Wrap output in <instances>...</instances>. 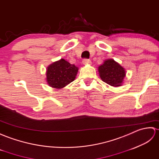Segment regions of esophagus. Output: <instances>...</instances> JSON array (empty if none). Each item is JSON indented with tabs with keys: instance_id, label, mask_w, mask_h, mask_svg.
<instances>
[{
	"instance_id": "34e87169",
	"label": "esophagus",
	"mask_w": 159,
	"mask_h": 159,
	"mask_svg": "<svg viewBox=\"0 0 159 159\" xmlns=\"http://www.w3.org/2000/svg\"><path fill=\"white\" fill-rule=\"evenodd\" d=\"M82 62L84 65H91V61L89 59H84Z\"/></svg>"
}]
</instances>
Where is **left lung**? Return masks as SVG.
<instances>
[{
  "mask_svg": "<svg viewBox=\"0 0 159 159\" xmlns=\"http://www.w3.org/2000/svg\"><path fill=\"white\" fill-rule=\"evenodd\" d=\"M102 81L111 86H121L126 76V70L113 59L105 61L98 68Z\"/></svg>",
  "mask_w": 159,
  "mask_h": 159,
  "instance_id": "left-lung-1",
  "label": "left lung"
}]
</instances>
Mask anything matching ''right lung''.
<instances>
[{"label":"right lung","mask_w":159,"mask_h":159,"mask_svg":"<svg viewBox=\"0 0 159 159\" xmlns=\"http://www.w3.org/2000/svg\"><path fill=\"white\" fill-rule=\"evenodd\" d=\"M77 72V66L62 58L48 66L46 81L50 86L61 89L75 80Z\"/></svg>","instance_id":"right-lung-1"}]
</instances>
